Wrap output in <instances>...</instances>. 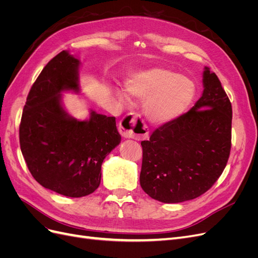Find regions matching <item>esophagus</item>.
<instances>
[{"mask_svg":"<svg viewBox=\"0 0 258 258\" xmlns=\"http://www.w3.org/2000/svg\"><path fill=\"white\" fill-rule=\"evenodd\" d=\"M119 132L123 138L142 140L148 137V128L141 116L138 114H127L120 120Z\"/></svg>","mask_w":258,"mask_h":258,"instance_id":"34e87169","label":"esophagus"}]
</instances>
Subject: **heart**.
<instances>
[{
  "label": "heart",
  "instance_id": "1",
  "mask_svg": "<svg viewBox=\"0 0 258 258\" xmlns=\"http://www.w3.org/2000/svg\"><path fill=\"white\" fill-rule=\"evenodd\" d=\"M126 90L138 101H145V112L152 121L163 123L182 115L196 93L188 77L176 75L169 70L153 68L131 75L126 81ZM115 95L127 102V93L116 89Z\"/></svg>",
  "mask_w": 258,
  "mask_h": 258
}]
</instances>
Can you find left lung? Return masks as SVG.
<instances>
[{"mask_svg": "<svg viewBox=\"0 0 258 258\" xmlns=\"http://www.w3.org/2000/svg\"><path fill=\"white\" fill-rule=\"evenodd\" d=\"M204 93L191 110L163 123L142 141V189L155 200L177 204L201 196L227 165L232 108L221 81L206 68Z\"/></svg>", "mask_w": 258, "mask_h": 258, "instance_id": "1", "label": "left lung"}]
</instances>
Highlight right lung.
<instances>
[{"mask_svg":"<svg viewBox=\"0 0 258 258\" xmlns=\"http://www.w3.org/2000/svg\"><path fill=\"white\" fill-rule=\"evenodd\" d=\"M79 66L66 50L45 66L29 91L19 126L21 153L35 181L72 198L98 188L102 162L121 139L115 117L91 112L81 121L62 107L60 92L79 90Z\"/></svg>","mask_w":258,"mask_h":258,"instance_id":"1","label":"right lung"}]
</instances>
